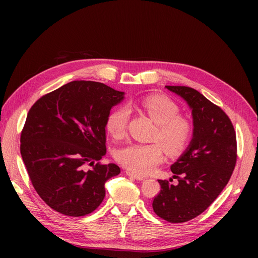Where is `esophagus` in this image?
Segmentation results:
<instances>
[{"mask_svg":"<svg viewBox=\"0 0 258 258\" xmlns=\"http://www.w3.org/2000/svg\"><path fill=\"white\" fill-rule=\"evenodd\" d=\"M126 174H127L128 176L132 177V178L138 179V181H143V179H144L143 176H140V175H138V174H136V173H134V172H130V171H127Z\"/></svg>","mask_w":258,"mask_h":258,"instance_id":"34e87169","label":"esophagus"}]
</instances>
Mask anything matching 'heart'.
<instances>
[{"mask_svg":"<svg viewBox=\"0 0 258 258\" xmlns=\"http://www.w3.org/2000/svg\"><path fill=\"white\" fill-rule=\"evenodd\" d=\"M130 110L143 112L156 123L151 140L157 142L131 144L117 152V161L131 172L141 175L151 173L163 159L162 147L168 155L176 156L189 145L194 132L192 122L178 114V106L172 100L159 95L131 101L127 107L120 106L112 111L107 116L106 130L114 139L119 140L126 136Z\"/></svg>","mask_w":258,"mask_h":258,"instance_id":"obj_1","label":"heart"}]
</instances>
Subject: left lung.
I'll return each instance as SVG.
<instances>
[{"label": "left lung", "instance_id": "1", "mask_svg": "<svg viewBox=\"0 0 258 258\" xmlns=\"http://www.w3.org/2000/svg\"><path fill=\"white\" fill-rule=\"evenodd\" d=\"M191 108L194 137L171 171L177 178L158 179L161 189L153 200L154 212L169 223L188 222L213 204L227 185L237 162L236 131L229 117L196 89L166 86Z\"/></svg>", "mask_w": 258, "mask_h": 258}]
</instances>
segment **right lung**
<instances>
[{"label":"right lung","mask_w":258,"mask_h":258,"mask_svg":"<svg viewBox=\"0 0 258 258\" xmlns=\"http://www.w3.org/2000/svg\"><path fill=\"white\" fill-rule=\"evenodd\" d=\"M122 99L123 92L102 83L74 81L30 108L20 154L34 189L52 210L80 217L103 201L104 183L120 172L100 161L106 153V119Z\"/></svg>","instance_id":"add662e5"}]
</instances>
